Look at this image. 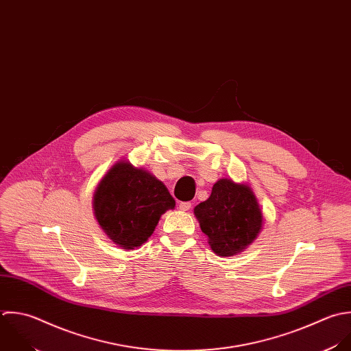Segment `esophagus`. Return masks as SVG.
I'll return each instance as SVG.
<instances>
[{
  "label": "esophagus",
  "instance_id": "1",
  "mask_svg": "<svg viewBox=\"0 0 351 351\" xmlns=\"http://www.w3.org/2000/svg\"><path fill=\"white\" fill-rule=\"evenodd\" d=\"M179 209H180L182 212L190 210V209H191V202H180V204H179Z\"/></svg>",
  "mask_w": 351,
  "mask_h": 351
}]
</instances>
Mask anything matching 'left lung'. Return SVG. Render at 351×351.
I'll return each mask as SVG.
<instances>
[{
	"mask_svg": "<svg viewBox=\"0 0 351 351\" xmlns=\"http://www.w3.org/2000/svg\"><path fill=\"white\" fill-rule=\"evenodd\" d=\"M194 215L210 249L220 257L245 252L257 239L264 223L250 186L228 178L213 184L210 197L194 208Z\"/></svg>",
	"mask_w": 351,
	"mask_h": 351,
	"instance_id": "1",
	"label": "left lung"
}]
</instances>
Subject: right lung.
<instances>
[{"instance_id":"1","label":"right lung","mask_w":351,"mask_h":351,"mask_svg":"<svg viewBox=\"0 0 351 351\" xmlns=\"http://www.w3.org/2000/svg\"><path fill=\"white\" fill-rule=\"evenodd\" d=\"M93 209L105 235L119 247L134 250L150 238L160 217L175 209V199L153 173L120 160L97 184Z\"/></svg>"}]
</instances>
